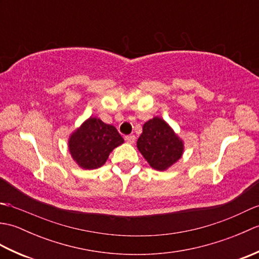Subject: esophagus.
Masks as SVG:
<instances>
[{
	"label": "esophagus",
	"mask_w": 259,
	"mask_h": 259,
	"mask_svg": "<svg viewBox=\"0 0 259 259\" xmlns=\"http://www.w3.org/2000/svg\"><path fill=\"white\" fill-rule=\"evenodd\" d=\"M124 140H125L126 144L134 145L135 141H136V137H135V136H125V137H124Z\"/></svg>",
	"instance_id": "obj_1"
}]
</instances>
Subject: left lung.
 I'll return each instance as SVG.
<instances>
[{
    "instance_id": "left-lung-1",
    "label": "left lung",
    "mask_w": 259,
    "mask_h": 259,
    "mask_svg": "<svg viewBox=\"0 0 259 259\" xmlns=\"http://www.w3.org/2000/svg\"><path fill=\"white\" fill-rule=\"evenodd\" d=\"M137 147L148 163L159 171L177 162L184 151L183 141L166 121L158 117L144 124Z\"/></svg>"
}]
</instances>
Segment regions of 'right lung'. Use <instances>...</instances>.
<instances>
[{"label": "right lung", "instance_id": "obj_1", "mask_svg": "<svg viewBox=\"0 0 259 259\" xmlns=\"http://www.w3.org/2000/svg\"><path fill=\"white\" fill-rule=\"evenodd\" d=\"M121 144L123 138L113 125L90 117L71 135L69 150L81 168L90 170L103 166L110 152Z\"/></svg>", "mask_w": 259, "mask_h": 259}]
</instances>
